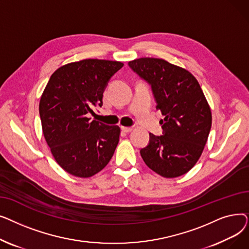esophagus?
Listing matches in <instances>:
<instances>
[{
	"label": "esophagus",
	"instance_id": "obj_1",
	"mask_svg": "<svg viewBox=\"0 0 249 249\" xmlns=\"http://www.w3.org/2000/svg\"><path fill=\"white\" fill-rule=\"evenodd\" d=\"M121 129L123 130V131H124V132L128 133V132H131V131H132V129H133V127H124V126H123V127H122Z\"/></svg>",
	"mask_w": 249,
	"mask_h": 249
}]
</instances>
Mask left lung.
Masks as SVG:
<instances>
[{"mask_svg": "<svg viewBox=\"0 0 249 249\" xmlns=\"http://www.w3.org/2000/svg\"><path fill=\"white\" fill-rule=\"evenodd\" d=\"M150 87L162 135L149 133L140 154L146 165L164 178L185 175L200 159L212 125L211 110L196 77L163 59L144 57L128 62Z\"/></svg>", "mask_w": 249, "mask_h": 249, "instance_id": "8db88e82", "label": "left lung"}]
</instances>
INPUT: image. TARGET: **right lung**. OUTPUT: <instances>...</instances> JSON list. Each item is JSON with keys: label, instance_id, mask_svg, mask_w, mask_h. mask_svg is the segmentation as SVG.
Segmentation results:
<instances>
[{"label": "right lung", "instance_id": "right-lung-1", "mask_svg": "<svg viewBox=\"0 0 249 249\" xmlns=\"http://www.w3.org/2000/svg\"><path fill=\"white\" fill-rule=\"evenodd\" d=\"M122 67L119 61L84 59L56 70L46 85L39 104L43 134L57 163L72 176H94L112 159L119 126L89 115L103 106L104 90Z\"/></svg>", "mask_w": 249, "mask_h": 249}]
</instances>
